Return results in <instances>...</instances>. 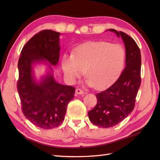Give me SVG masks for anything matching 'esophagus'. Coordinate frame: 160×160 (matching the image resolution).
<instances>
[{
	"mask_svg": "<svg viewBox=\"0 0 160 160\" xmlns=\"http://www.w3.org/2000/svg\"><path fill=\"white\" fill-rule=\"evenodd\" d=\"M76 93L78 94V95H82V94L84 93V91L81 89H79V88H78V89H76Z\"/></svg>",
	"mask_w": 160,
	"mask_h": 160,
	"instance_id": "34e87169",
	"label": "esophagus"
}]
</instances>
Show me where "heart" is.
Returning a JSON list of instances; mask_svg holds the SVG:
<instances>
[{
  "instance_id": "1",
  "label": "heart",
  "mask_w": 160,
  "mask_h": 160,
  "mask_svg": "<svg viewBox=\"0 0 160 160\" xmlns=\"http://www.w3.org/2000/svg\"><path fill=\"white\" fill-rule=\"evenodd\" d=\"M125 52L121 45L106 42L82 44L73 55L64 54L62 69L71 80H76L85 71L87 82L95 89H102L116 78L123 68Z\"/></svg>"
}]
</instances>
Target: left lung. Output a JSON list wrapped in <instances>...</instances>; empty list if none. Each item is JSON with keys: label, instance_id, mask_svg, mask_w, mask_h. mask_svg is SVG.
Listing matches in <instances>:
<instances>
[{"label": "left lung", "instance_id": "left-lung-1", "mask_svg": "<svg viewBox=\"0 0 160 160\" xmlns=\"http://www.w3.org/2000/svg\"><path fill=\"white\" fill-rule=\"evenodd\" d=\"M108 30L123 40L126 67L111 87L96 93L97 104L88 113L90 121L102 128L114 127L131 113L141 84V53L136 42L124 32Z\"/></svg>", "mask_w": 160, "mask_h": 160}]
</instances>
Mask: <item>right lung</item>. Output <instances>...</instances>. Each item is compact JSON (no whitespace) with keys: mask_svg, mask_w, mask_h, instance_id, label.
<instances>
[{"mask_svg":"<svg viewBox=\"0 0 160 160\" xmlns=\"http://www.w3.org/2000/svg\"><path fill=\"white\" fill-rule=\"evenodd\" d=\"M60 34L49 29L36 33L23 47L18 63L17 90L22 111L33 124L44 129L62 124L76 91L72 86L56 82L49 73L40 82L33 76V64L46 60L52 65L58 62Z\"/></svg>","mask_w":160,"mask_h":160,"instance_id":"add662e5","label":"right lung"}]
</instances>
